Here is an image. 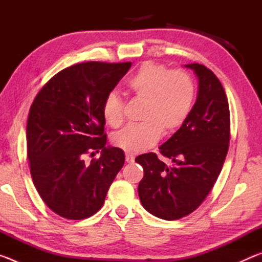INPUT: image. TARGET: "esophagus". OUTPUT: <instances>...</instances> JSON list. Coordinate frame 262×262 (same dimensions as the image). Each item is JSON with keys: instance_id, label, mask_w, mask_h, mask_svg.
I'll use <instances>...</instances> for the list:
<instances>
[{"instance_id": "obj_1", "label": "esophagus", "mask_w": 262, "mask_h": 262, "mask_svg": "<svg viewBox=\"0 0 262 262\" xmlns=\"http://www.w3.org/2000/svg\"><path fill=\"white\" fill-rule=\"evenodd\" d=\"M134 159H135L134 155L126 154V162H127V163H133V162H134Z\"/></svg>"}]
</instances>
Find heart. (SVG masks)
<instances>
[{
  "mask_svg": "<svg viewBox=\"0 0 262 262\" xmlns=\"http://www.w3.org/2000/svg\"><path fill=\"white\" fill-rule=\"evenodd\" d=\"M127 86L136 100L143 103L139 125L115 133V147L129 154L144 151L163 134H171L183 126L192 110L195 86L185 70H168L165 66L144 62L128 79ZM106 123L118 128L123 122V101L117 92L106 96L103 104Z\"/></svg>",
  "mask_w": 262,
  "mask_h": 262,
  "instance_id": "obj_1",
  "label": "heart"
}]
</instances>
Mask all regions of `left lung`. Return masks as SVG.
I'll list each match as a JSON object with an SVG mask.
<instances>
[{"label": "left lung", "mask_w": 262, "mask_h": 262, "mask_svg": "<svg viewBox=\"0 0 262 262\" xmlns=\"http://www.w3.org/2000/svg\"><path fill=\"white\" fill-rule=\"evenodd\" d=\"M185 67L198 76L199 91L183 126L159 147L173 164L167 166L154 152L135 158L144 170L139 184L142 206L166 221L189 215L205 201L221 173L230 142L229 104L220 79L202 64Z\"/></svg>", "instance_id": "8db88e82"}]
</instances>
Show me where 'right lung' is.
<instances>
[{"instance_id":"obj_1","label":"right lung","mask_w":262,"mask_h":262,"mask_svg":"<svg viewBox=\"0 0 262 262\" xmlns=\"http://www.w3.org/2000/svg\"><path fill=\"white\" fill-rule=\"evenodd\" d=\"M130 62H83L57 73L31 105L26 144L33 184L47 207L68 220L96 214L125 163L106 147L103 104ZM102 150L86 164L83 156Z\"/></svg>"}]
</instances>
